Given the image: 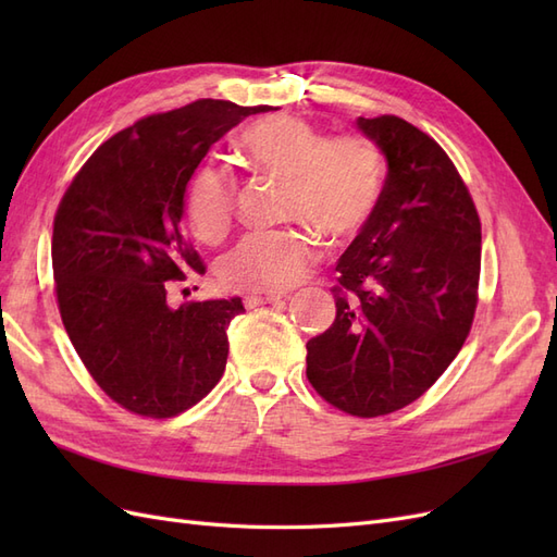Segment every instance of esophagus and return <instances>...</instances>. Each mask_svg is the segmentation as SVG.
Masks as SVG:
<instances>
[{"label": "esophagus", "instance_id": "esophagus-1", "mask_svg": "<svg viewBox=\"0 0 557 557\" xmlns=\"http://www.w3.org/2000/svg\"><path fill=\"white\" fill-rule=\"evenodd\" d=\"M283 295H276V293H256V295H248L246 297V307L252 309V307H267V305H276V301H281Z\"/></svg>", "mask_w": 557, "mask_h": 557}]
</instances>
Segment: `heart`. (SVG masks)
Instances as JSON below:
<instances>
[{
	"label": "heart",
	"instance_id": "b5f03b06",
	"mask_svg": "<svg viewBox=\"0 0 557 557\" xmlns=\"http://www.w3.org/2000/svg\"><path fill=\"white\" fill-rule=\"evenodd\" d=\"M246 162L285 183L283 215L325 239L344 244L372 218L381 195V156L364 137L325 139L297 117H267L239 134ZM234 185L213 164L190 183L188 218L197 237L221 242L232 223ZM318 260V242L307 230L250 232L225 252L221 281L232 290L283 293L305 278Z\"/></svg>",
	"mask_w": 557,
	"mask_h": 557
}]
</instances>
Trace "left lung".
<instances>
[{"label": "left lung", "instance_id": "8db88e82", "mask_svg": "<svg viewBox=\"0 0 557 557\" xmlns=\"http://www.w3.org/2000/svg\"><path fill=\"white\" fill-rule=\"evenodd\" d=\"M387 174L336 262V318L307 342L315 393L350 416L407 407L458 356L476 311L481 223L442 146L397 115L358 117Z\"/></svg>", "mask_w": 557, "mask_h": 557}]
</instances>
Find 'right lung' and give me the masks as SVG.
I'll return each mask as SVG.
<instances>
[{"instance_id": "right-lung-1", "label": "right lung", "mask_w": 557, "mask_h": 557, "mask_svg": "<svg viewBox=\"0 0 557 557\" xmlns=\"http://www.w3.org/2000/svg\"><path fill=\"white\" fill-rule=\"evenodd\" d=\"M260 109L199 99L117 132L83 164L53 225L66 334L97 385L132 413L172 418L221 381L242 297L170 307V281L205 274L181 230L209 148Z\"/></svg>"}]
</instances>
